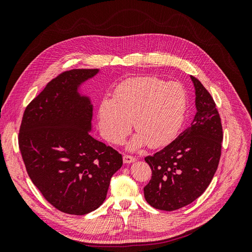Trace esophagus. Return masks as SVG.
I'll return each mask as SVG.
<instances>
[{"mask_svg":"<svg viewBox=\"0 0 252 252\" xmlns=\"http://www.w3.org/2000/svg\"><path fill=\"white\" fill-rule=\"evenodd\" d=\"M123 161L125 164H131L133 162L136 161V158L134 157H131V156H128V155H125L123 157Z\"/></svg>","mask_w":252,"mask_h":252,"instance_id":"obj_1","label":"esophagus"}]
</instances>
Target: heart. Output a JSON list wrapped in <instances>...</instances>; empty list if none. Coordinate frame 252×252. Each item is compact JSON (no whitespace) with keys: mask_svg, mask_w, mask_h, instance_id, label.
Returning a JSON list of instances; mask_svg holds the SVG:
<instances>
[{"mask_svg":"<svg viewBox=\"0 0 252 252\" xmlns=\"http://www.w3.org/2000/svg\"><path fill=\"white\" fill-rule=\"evenodd\" d=\"M187 108V90L181 83L155 77L132 78L120 84L113 98L101 101L98 127L106 140L120 144L130 131L132 121L136 133L129 141L128 149H138L145 144L158 148L178 135Z\"/></svg>","mask_w":252,"mask_h":252,"instance_id":"obj_1","label":"heart"}]
</instances>
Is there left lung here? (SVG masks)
<instances>
[{
	"mask_svg": "<svg viewBox=\"0 0 252 252\" xmlns=\"http://www.w3.org/2000/svg\"><path fill=\"white\" fill-rule=\"evenodd\" d=\"M196 112L190 127L154 156L145 158L152 177L144 195L154 208L172 211L195 201L210 184L220 158L223 129L212 96L190 75Z\"/></svg>",
	"mask_w": 252,
	"mask_h": 252,
	"instance_id": "obj_1",
	"label": "left lung"
}]
</instances>
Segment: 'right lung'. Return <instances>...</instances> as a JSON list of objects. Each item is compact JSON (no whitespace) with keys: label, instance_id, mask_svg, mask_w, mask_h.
Here are the masks:
<instances>
[{"label":"right lung","instance_id":"obj_1","mask_svg":"<svg viewBox=\"0 0 252 252\" xmlns=\"http://www.w3.org/2000/svg\"><path fill=\"white\" fill-rule=\"evenodd\" d=\"M100 69H72L50 81L25 109L19 146L27 173L53 207L83 216L97 209L123 165L117 150L94 139L90 97L81 86Z\"/></svg>","mask_w":252,"mask_h":252}]
</instances>
